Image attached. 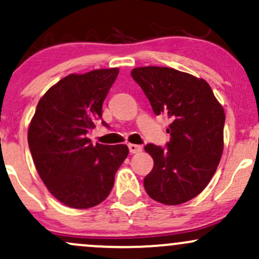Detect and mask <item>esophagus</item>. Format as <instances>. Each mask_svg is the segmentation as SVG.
Returning <instances> with one entry per match:
<instances>
[{
    "label": "esophagus",
    "instance_id": "esophagus-1",
    "mask_svg": "<svg viewBox=\"0 0 259 259\" xmlns=\"http://www.w3.org/2000/svg\"><path fill=\"white\" fill-rule=\"evenodd\" d=\"M127 147H129L130 153H138L142 150V147L140 146V145H135V144H129L127 145Z\"/></svg>",
    "mask_w": 259,
    "mask_h": 259
}]
</instances>
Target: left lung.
Instances as JSON below:
<instances>
[{
  "instance_id": "8db88e82",
  "label": "left lung",
  "mask_w": 259,
  "mask_h": 259,
  "mask_svg": "<svg viewBox=\"0 0 259 259\" xmlns=\"http://www.w3.org/2000/svg\"><path fill=\"white\" fill-rule=\"evenodd\" d=\"M154 114L170 119L165 147L147 144L153 169L144 179L151 198L180 204L208 185L221 160L225 114L203 79L167 67H141L132 72Z\"/></svg>"
}]
</instances>
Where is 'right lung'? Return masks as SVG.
I'll return each instance as SVG.
<instances>
[{"instance_id": "add662e5", "label": "right lung", "mask_w": 259, "mask_h": 259, "mask_svg": "<svg viewBox=\"0 0 259 259\" xmlns=\"http://www.w3.org/2000/svg\"><path fill=\"white\" fill-rule=\"evenodd\" d=\"M118 73L111 68L65 76L41 97L31 119L28 142L35 167L68 207L85 209L105 201L129 153L126 145L94 146L86 138L102 120L103 101Z\"/></svg>"}]
</instances>
